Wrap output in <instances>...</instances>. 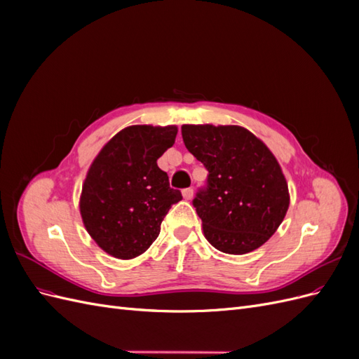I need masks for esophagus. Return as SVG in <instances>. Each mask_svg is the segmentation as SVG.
Wrapping results in <instances>:
<instances>
[{
    "label": "esophagus",
    "instance_id": "esophagus-1",
    "mask_svg": "<svg viewBox=\"0 0 359 359\" xmlns=\"http://www.w3.org/2000/svg\"><path fill=\"white\" fill-rule=\"evenodd\" d=\"M182 196H184V199L190 201L193 198V189H184L182 190Z\"/></svg>",
    "mask_w": 359,
    "mask_h": 359
}]
</instances>
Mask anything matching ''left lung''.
Masks as SVG:
<instances>
[{"instance_id":"obj_1","label":"left lung","mask_w":359,"mask_h":359,"mask_svg":"<svg viewBox=\"0 0 359 359\" xmlns=\"http://www.w3.org/2000/svg\"><path fill=\"white\" fill-rule=\"evenodd\" d=\"M184 145L208 170L193 206L208 243L227 255L265 244L283 222L289 190L268 147L240 126H182Z\"/></svg>"}]
</instances>
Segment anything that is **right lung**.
Segmentation results:
<instances>
[{"label": "right lung", "instance_id": "right-lung-1", "mask_svg": "<svg viewBox=\"0 0 359 359\" xmlns=\"http://www.w3.org/2000/svg\"><path fill=\"white\" fill-rule=\"evenodd\" d=\"M177 133L175 126H130L94 158L79 208L85 229L107 255L133 259L147 252L170 206L182 199L157 166Z\"/></svg>", "mask_w": 359, "mask_h": 359}]
</instances>
